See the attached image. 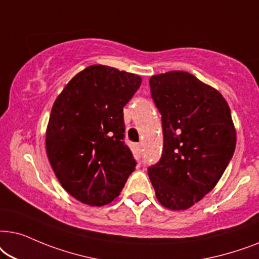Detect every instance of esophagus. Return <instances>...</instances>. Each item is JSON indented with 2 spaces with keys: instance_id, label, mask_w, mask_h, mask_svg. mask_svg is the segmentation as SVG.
Segmentation results:
<instances>
[{
  "instance_id": "esophagus-1",
  "label": "esophagus",
  "mask_w": 259,
  "mask_h": 259,
  "mask_svg": "<svg viewBox=\"0 0 259 259\" xmlns=\"http://www.w3.org/2000/svg\"><path fill=\"white\" fill-rule=\"evenodd\" d=\"M135 151L137 153V155H141V153H142V144L140 143L135 144Z\"/></svg>"
}]
</instances>
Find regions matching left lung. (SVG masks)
Returning a JSON list of instances; mask_svg holds the SVG:
<instances>
[{
  "instance_id": "left-lung-1",
  "label": "left lung",
  "mask_w": 259,
  "mask_h": 259,
  "mask_svg": "<svg viewBox=\"0 0 259 259\" xmlns=\"http://www.w3.org/2000/svg\"><path fill=\"white\" fill-rule=\"evenodd\" d=\"M149 84L162 115L163 153L148 175L158 202L184 211L223 177L236 148V127L223 95L188 72L155 74Z\"/></svg>"
}]
</instances>
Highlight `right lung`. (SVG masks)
Listing matches in <instances>:
<instances>
[{"instance_id": "right-lung-1", "label": "right lung", "mask_w": 259, "mask_h": 259, "mask_svg": "<svg viewBox=\"0 0 259 259\" xmlns=\"http://www.w3.org/2000/svg\"><path fill=\"white\" fill-rule=\"evenodd\" d=\"M140 75L91 65L67 82L52 108L46 153L65 191L89 206L112 202L135 170L124 143L123 108Z\"/></svg>"}]
</instances>
